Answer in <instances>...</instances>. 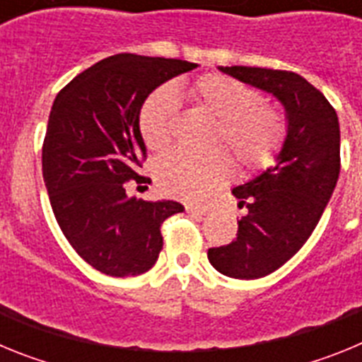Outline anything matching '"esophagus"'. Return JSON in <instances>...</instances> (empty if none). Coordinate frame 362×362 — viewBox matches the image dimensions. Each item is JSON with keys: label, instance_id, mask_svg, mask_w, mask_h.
<instances>
[{"label": "esophagus", "instance_id": "obj_1", "mask_svg": "<svg viewBox=\"0 0 362 362\" xmlns=\"http://www.w3.org/2000/svg\"><path fill=\"white\" fill-rule=\"evenodd\" d=\"M187 212L196 217H204L210 212V209H206V206H197V204H187Z\"/></svg>", "mask_w": 362, "mask_h": 362}]
</instances>
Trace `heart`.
<instances>
[{
	"label": "heart",
	"instance_id": "1",
	"mask_svg": "<svg viewBox=\"0 0 362 362\" xmlns=\"http://www.w3.org/2000/svg\"><path fill=\"white\" fill-rule=\"evenodd\" d=\"M188 92L216 117L214 141L225 143L246 170H263L277 158L286 137V121L276 108L261 103L254 86L223 74H204ZM179 110L177 88L158 86L139 110V132L150 150L170 145ZM233 158L225 146L206 152L172 150L156 161V179L170 196L201 199L225 185L233 174Z\"/></svg>",
	"mask_w": 362,
	"mask_h": 362
}]
</instances>
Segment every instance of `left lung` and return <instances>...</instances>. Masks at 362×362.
<instances>
[{
	"label": "left lung",
	"instance_id": "obj_1",
	"mask_svg": "<svg viewBox=\"0 0 362 362\" xmlns=\"http://www.w3.org/2000/svg\"><path fill=\"white\" fill-rule=\"evenodd\" d=\"M219 70L276 95L288 119L277 165L232 190L239 209L248 210L238 238L209 250L223 276L259 279L293 257L317 226L341 170V130L335 108L299 74L259 66Z\"/></svg>",
	"mask_w": 362,
	"mask_h": 362
}]
</instances>
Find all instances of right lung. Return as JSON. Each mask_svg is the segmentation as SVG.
<instances>
[{
  "mask_svg": "<svg viewBox=\"0 0 362 362\" xmlns=\"http://www.w3.org/2000/svg\"><path fill=\"white\" fill-rule=\"evenodd\" d=\"M196 63L116 54L63 86L43 141V179L57 225L72 248L112 277L145 274L163 248L161 225L183 212L175 201L127 196L146 148L139 110L159 85Z\"/></svg>",
  "mask_w": 362,
  "mask_h": 362,
  "instance_id": "right-lung-1",
  "label": "right lung"
}]
</instances>
